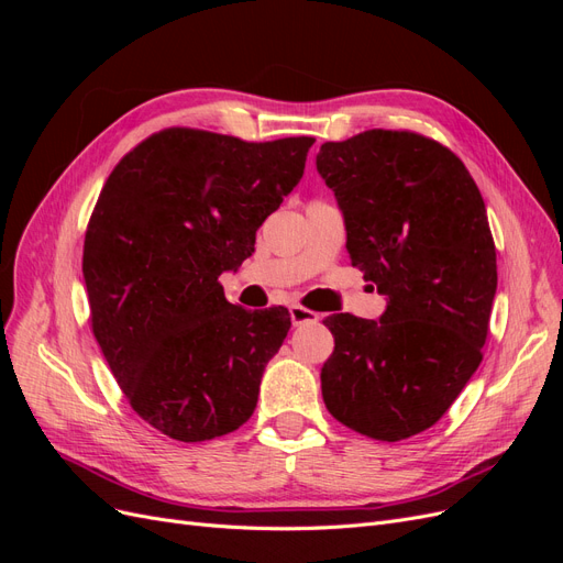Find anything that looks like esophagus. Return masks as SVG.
<instances>
[{
  "label": "esophagus",
  "mask_w": 563,
  "mask_h": 563,
  "mask_svg": "<svg viewBox=\"0 0 563 563\" xmlns=\"http://www.w3.org/2000/svg\"><path fill=\"white\" fill-rule=\"evenodd\" d=\"M291 321H294V327H300V323L319 321V314L314 310L302 308V305H291Z\"/></svg>",
  "instance_id": "34e87169"
}]
</instances>
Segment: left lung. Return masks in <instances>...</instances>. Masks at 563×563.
I'll return each mask as SVG.
<instances>
[{"label": "left lung", "instance_id": "1", "mask_svg": "<svg viewBox=\"0 0 563 563\" xmlns=\"http://www.w3.org/2000/svg\"><path fill=\"white\" fill-rule=\"evenodd\" d=\"M317 172L343 211L352 265L387 298L378 321H323L335 340L323 404L371 439L420 434L484 356L498 267L482 192L449 147L413 131L323 143Z\"/></svg>", "mask_w": 563, "mask_h": 563}]
</instances>
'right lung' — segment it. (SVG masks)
Segmentation results:
<instances>
[{
    "label": "right lung",
    "instance_id": "1",
    "mask_svg": "<svg viewBox=\"0 0 563 563\" xmlns=\"http://www.w3.org/2000/svg\"><path fill=\"white\" fill-rule=\"evenodd\" d=\"M312 143L164 129L100 190L81 258L91 329L133 411L162 434L207 441L253 416L291 317L228 302L218 277L253 253Z\"/></svg>",
    "mask_w": 563,
    "mask_h": 563
}]
</instances>
